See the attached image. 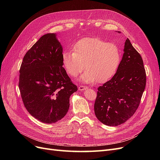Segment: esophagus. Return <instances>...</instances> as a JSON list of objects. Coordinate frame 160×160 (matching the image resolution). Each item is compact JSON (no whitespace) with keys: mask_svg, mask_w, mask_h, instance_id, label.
<instances>
[{"mask_svg":"<svg viewBox=\"0 0 160 160\" xmlns=\"http://www.w3.org/2000/svg\"><path fill=\"white\" fill-rule=\"evenodd\" d=\"M87 88H88V87L83 86V85H80L79 87V91H83V90H85Z\"/></svg>","mask_w":160,"mask_h":160,"instance_id":"esophagus-1","label":"esophagus"}]
</instances>
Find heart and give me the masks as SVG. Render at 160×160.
Listing matches in <instances>:
<instances>
[{
    "label": "heart",
    "instance_id": "1",
    "mask_svg": "<svg viewBox=\"0 0 160 160\" xmlns=\"http://www.w3.org/2000/svg\"><path fill=\"white\" fill-rule=\"evenodd\" d=\"M122 59V52L118 45L101 38L88 37L79 40L72 51L62 53V61L66 72L75 77L82 75L80 81L91 83L95 81L103 83L112 77Z\"/></svg>",
    "mask_w": 160,
    "mask_h": 160
}]
</instances>
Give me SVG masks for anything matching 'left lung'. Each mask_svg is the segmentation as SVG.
I'll return each instance as SVG.
<instances>
[{
  "label": "left lung",
  "instance_id": "1",
  "mask_svg": "<svg viewBox=\"0 0 160 160\" xmlns=\"http://www.w3.org/2000/svg\"><path fill=\"white\" fill-rule=\"evenodd\" d=\"M116 73L99 86L94 111L99 122L117 126L131 118L138 109L146 85V73L142 58L129 38Z\"/></svg>",
  "mask_w": 160,
  "mask_h": 160
}]
</instances>
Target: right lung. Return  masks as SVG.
<instances>
[{
    "mask_svg": "<svg viewBox=\"0 0 160 160\" xmlns=\"http://www.w3.org/2000/svg\"><path fill=\"white\" fill-rule=\"evenodd\" d=\"M62 48L55 33L42 36L24 56L18 87L25 108L34 118L53 123L65 117L77 91L62 67Z\"/></svg>",
    "mask_w": 160,
    "mask_h": 160,
    "instance_id": "1",
    "label": "right lung"
}]
</instances>
